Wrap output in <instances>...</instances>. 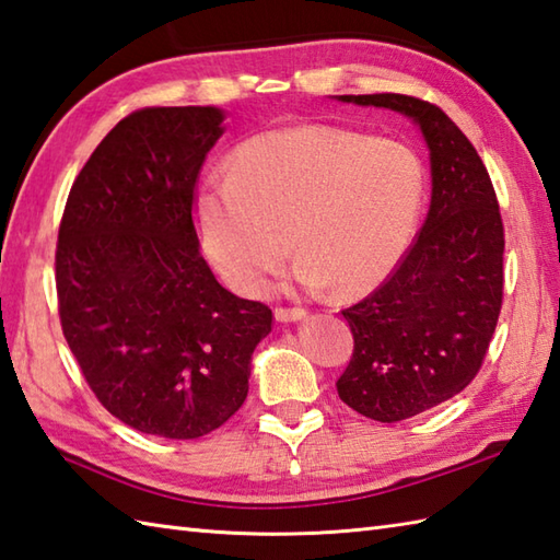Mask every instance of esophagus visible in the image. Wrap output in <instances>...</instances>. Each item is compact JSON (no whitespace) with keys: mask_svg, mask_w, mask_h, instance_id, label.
I'll return each instance as SVG.
<instances>
[{"mask_svg":"<svg viewBox=\"0 0 560 560\" xmlns=\"http://www.w3.org/2000/svg\"><path fill=\"white\" fill-rule=\"evenodd\" d=\"M306 314H310V312L302 310V306H278V310H276V318H278V322H282V324L302 322Z\"/></svg>","mask_w":560,"mask_h":560,"instance_id":"esophagus-1","label":"esophagus"}]
</instances>
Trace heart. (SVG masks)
Returning <instances> with one entry per match:
<instances>
[{
  "mask_svg": "<svg viewBox=\"0 0 560 560\" xmlns=\"http://www.w3.org/2000/svg\"><path fill=\"white\" fill-rule=\"evenodd\" d=\"M420 159L398 142L330 125H296L248 137L230 174L196 192L200 242L224 280L264 294L290 238L304 288L358 296L404 258L423 205Z\"/></svg>",
  "mask_w": 560,
  "mask_h": 560,
  "instance_id": "1",
  "label": "heart"
}]
</instances>
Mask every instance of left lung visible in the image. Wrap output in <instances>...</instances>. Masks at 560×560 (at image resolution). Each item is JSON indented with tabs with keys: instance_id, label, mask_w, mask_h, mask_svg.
I'll return each instance as SVG.
<instances>
[{
	"instance_id": "obj_1",
	"label": "left lung",
	"mask_w": 560,
	"mask_h": 560,
	"mask_svg": "<svg viewBox=\"0 0 560 560\" xmlns=\"http://www.w3.org/2000/svg\"><path fill=\"white\" fill-rule=\"evenodd\" d=\"M338 98L413 118L430 150L423 230L380 288L343 310L355 346L336 382L340 401L396 423L450 401L481 370L503 306L505 232L481 156L440 106L404 94Z\"/></svg>"
}]
</instances>
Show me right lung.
Listing matches in <instances>:
<instances>
[{"label": "right lung", "mask_w": 560, "mask_h": 560, "mask_svg": "<svg viewBox=\"0 0 560 560\" xmlns=\"http://www.w3.org/2000/svg\"><path fill=\"white\" fill-rule=\"evenodd\" d=\"M212 106H154L113 128L74 178L57 232L67 346L110 416L196 440L248 394L270 306L224 290L200 254L196 186L220 140Z\"/></svg>", "instance_id": "obj_1"}]
</instances>
